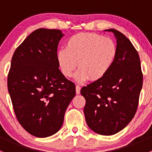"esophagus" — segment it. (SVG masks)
<instances>
[{"label":"esophagus","mask_w":152,"mask_h":152,"mask_svg":"<svg viewBox=\"0 0 152 152\" xmlns=\"http://www.w3.org/2000/svg\"><path fill=\"white\" fill-rule=\"evenodd\" d=\"M80 90H81V87L79 85L76 86V94H80Z\"/></svg>","instance_id":"esophagus-1"}]
</instances>
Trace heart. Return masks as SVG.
<instances>
[{
  "label": "heart",
  "mask_w": 152,
  "mask_h": 152,
  "mask_svg": "<svg viewBox=\"0 0 152 152\" xmlns=\"http://www.w3.org/2000/svg\"><path fill=\"white\" fill-rule=\"evenodd\" d=\"M118 48L111 39L93 33H80L68 39L66 48H60L56 59L61 71L66 77L75 76L77 82L102 79L111 69L115 61Z\"/></svg>",
  "instance_id": "obj_1"
}]
</instances>
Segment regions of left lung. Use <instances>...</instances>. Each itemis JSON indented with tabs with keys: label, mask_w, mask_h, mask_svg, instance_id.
<instances>
[{
	"label": "left lung",
	"mask_w": 152,
	"mask_h": 152,
	"mask_svg": "<svg viewBox=\"0 0 152 152\" xmlns=\"http://www.w3.org/2000/svg\"><path fill=\"white\" fill-rule=\"evenodd\" d=\"M117 41L115 61L102 79L81 90L87 126L96 133L113 135L125 128L137 111L142 86L140 57L129 39L115 29Z\"/></svg>",
	"instance_id": "obj_1"
}]
</instances>
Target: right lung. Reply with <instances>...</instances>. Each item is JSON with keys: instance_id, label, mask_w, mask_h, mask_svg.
<instances>
[{"instance_id": "right-lung-1", "label": "right lung", "mask_w": 152, "mask_h": 152, "mask_svg": "<svg viewBox=\"0 0 152 152\" xmlns=\"http://www.w3.org/2000/svg\"><path fill=\"white\" fill-rule=\"evenodd\" d=\"M60 30L39 28L15 50L9 72L8 90L15 115L32 135L46 137L62 127L76 86L59 69L56 53Z\"/></svg>"}]
</instances>
